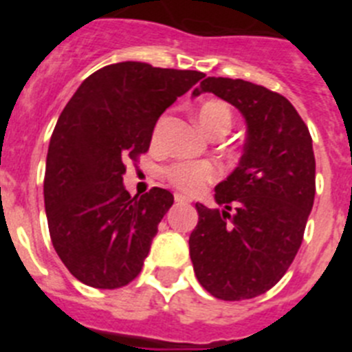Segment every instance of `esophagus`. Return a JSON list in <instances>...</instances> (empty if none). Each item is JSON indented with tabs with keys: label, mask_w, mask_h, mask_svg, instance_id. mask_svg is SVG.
Here are the masks:
<instances>
[{
	"label": "esophagus",
	"mask_w": 352,
	"mask_h": 352,
	"mask_svg": "<svg viewBox=\"0 0 352 352\" xmlns=\"http://www.w3.org/2000/svg\"><path fill=\"white\" fill-rule=\"evenodd\" d=\"M174 201L178 204H188L190 203V199L186 197V195H182V194H174Z\"/></svg>",
	"instance_id": "obj_1"
}]
</instances>
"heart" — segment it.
Instances as JSON below:
<instances>
[{
    "label": "heart",
    "instance_id": "heart-1",
    "mask_svg": "<svg viewBox=\"0 0 352 352\" xmlns=\"http://www.w3.org/2000/svg\"><path fill=\"white\" fill-rule=\"evenodd\" d=\"M197 121L204 132L214 135L217 132H229L232 125V113L223 102L208 100L199 107ZM217 176L219 169L210 162H178L166 169V178L170 185L186 194H197Z\"/></svg>",
    "mask_w": 352,
    "mask_h": 352
}]
</instances>
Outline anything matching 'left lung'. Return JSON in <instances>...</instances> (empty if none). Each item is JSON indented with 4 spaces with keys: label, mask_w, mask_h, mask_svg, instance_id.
I'll return each mask as SVG.
<instances>
[{
    "label": "left lung",
    "mask_w": 352,
    "mask_h": 352,
    "mask_svg": "<svg viewBox=\"0 0 352 352\" xmlns=\"http://www.w3.org/2000/svg\"><path fill=\"white\" fill-rule=\"evenodd\" d=\"M213 93L247 121L239 164L214 186L222 210L195 204L190 259L199 284L226 301L250 300L280 280L296 257L316 195L312 138L285 96L243 79L208 77Z\"/></svg>",
    "instance_id": "left-lung-1"
}]
</instances>
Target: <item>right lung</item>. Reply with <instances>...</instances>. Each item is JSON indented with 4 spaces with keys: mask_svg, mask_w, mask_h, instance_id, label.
Segmentation results:
<instances>
[{
    "mask_svg": "<svg viewBox=\"0 0 352 352\" xmlns=\"http://www.w3.org/2000/svg\"><path fill=\"white\" fill-rule=\"evenodd\" d=\"M203 77L123 61L84 79L65 105L49 142L43 201L56 254L82 284L118 289L141 273L174 197L158 186L132 197L125 162L148 151L162 113Z\"/></svg>",
    "mask_w": 352,
    "mask_h": 352,
    "instance_id": "add662e5",
    "label": "right lung"
}]
</instances>
